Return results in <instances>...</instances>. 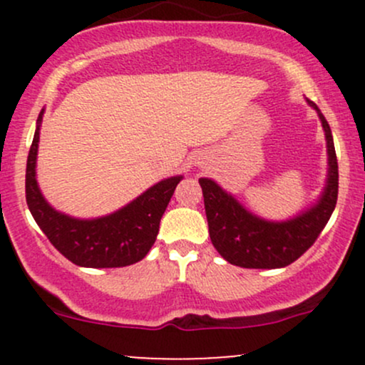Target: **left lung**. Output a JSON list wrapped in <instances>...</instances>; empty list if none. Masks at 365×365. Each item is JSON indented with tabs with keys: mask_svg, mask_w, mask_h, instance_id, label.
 Masks as SVG:
<instances>
[{
	"mask_svg": "<svg viewBox=\"0 0 365 365\" xmlns=\"http://www.w3.org/2000/svg\"><path fill=\"white\" fill-rule=\"evenodd\" d=\"M317 111L326 137L328 175L319 199L311 207L284 221H271L254 215L215 180L199 178L206 207L209 237L221 257L249 269L284 267L302 255L319 237L333 215L338 199V161L331 128L319 108Z\"/></svg>",
	"mask_w": 365,
	"mask_h": 365,
	"instance_id": "8db88e82",
	"label": "left lung"
}]
</instances>
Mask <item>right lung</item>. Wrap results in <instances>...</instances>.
Wrapping results in <instances>:
<instances>
[{
  "mask_svg": "<svg viewBox=\"0 0 365 365\" xmlns=\"http://www.w3.org/2000/svg\"><path fill=\"white\" fill-rule=\"evenodd\" d=\"M43 115L44 110H41L25 171V197L36 223L49 242L77 266L123 267L142 261L156 242L161 217L183 178L182 175L161 180L111 215L91 220L65 215L44 199L37 183V149Z\"/></svg>",
  "mask_w": 365,
  "mask_h": 365,
  "instance_id": "obj_1",
  "label": "right lung"
}]
</instances>
